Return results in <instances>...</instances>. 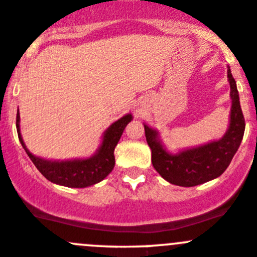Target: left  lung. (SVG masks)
Returning a JSON list of instances; mask_svg holds the SVG:
<instances>
[{"label":"left lung","mask_w":257,"mask_h":257,"mask_svg":"<svg viewBox=\"0 0 257 257\" xmlns=\"http://www.w3.org/2000/svg\"><path fill=\"white\" fill-rule=\"evenodd\" d=\"M227 78L232 100L230 125L225 136L218 141L172 154L162 144L158 132L144 124L147 143L152 149V163L154 169L169 183L193 187L212 181L226 171L237 152L245 133V119L241 110L237 86L231 74L230 66H227Z\"/></svg>","instance_id":"left-lung-1"}]
</instances>
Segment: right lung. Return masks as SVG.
<instances>
[{"label":"right lung","instance_id":"obj_1","mask_svg":"<svg viewBox=\"0 0 257 257\" xmlns=\"http://www.w3.org/2000/svg\"><path fill=\"white\" fill-rule=\"evenodd\" d=\"M133 119L132 114H126L123 118L114 121L103 136V142L94 156L85 159H71V161H47L34 156L24 143L20 132V113L17 110L16 128L20 143L26 151L27 156L36 166L40 173L52 183L71 188H85L103 181L114 168L115 158L114 149L125 129L126 124Z\"/></svg>","mask_w":257,"mask_h":257}]
</instances>
